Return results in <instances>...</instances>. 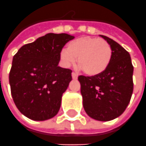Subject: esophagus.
Returning <instances> with one entry per match:
<instances>
[{
    "mask_svg": "<svg viewBox=\"0 0 146 146\" xmlns=\"http://www.w3.org/2000/svg\"><path fill=\"white\" fill-rule=\"evenodd\" d=\"M71 76H72V79H76L78 78V75H76L75 72H72V73H71Z\"/></svg>",
    "mask_w": 146,
    "mask_h": 146,
    "instance_id": "esophagus-1",
    "label": "esophagus"
}]
</instances>
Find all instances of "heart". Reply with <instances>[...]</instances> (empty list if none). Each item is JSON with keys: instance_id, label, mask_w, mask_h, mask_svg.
<instances>
[{"instance_id": "obj_1", "label": "heart", "mask_w": 146, "mask_h": 146, "mask_svg": "<svg viewBox=\"0 0 146 146\" xmlns=\"http://www.w3.org/2000/svg\"><path fill=\"white\" fill-rule=\"evenodd\" d=\"M60 60L64 67L78 61L79 68L86 75H98L109 67L112 48L107 42L98 38L83 36L71 41L60 51Z\"/></svg>"}]
</instances>
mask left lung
Here are the masks:
<instances>
[{"mask_svg":"<svg viewBox=\"0 0 146 146\" xmlns=\"http://www.w3.org/2000/svg\"><path fill=\"white\" fill-rule=\"evenodd\" d=\"M102 36L112 48L109 67L102 74L79 76L86 113L98 121L119 117L129 103L133 90V67L129 52L109 37Z\"/></svg>","mask_w":146,"mask_h":146,"instance_id":"obj_1","label":"left lung"}]
</instances>
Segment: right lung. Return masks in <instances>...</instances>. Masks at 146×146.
I'll use <instances>...</instances> for the list:
<instances>
[{"label":"right lung","mask_w":146,"mask_h":146,"mask_svg":"<svg viewBox=\"0 0 146 146\" xmlns=\"http://www.w3.org/2000/svg\"><path fill=\"white\" fill-rule=\"evenodd\" d=\"M75 37L48 33L22 46L13 56L9 72L11 94L17 109L34 121L55 117L62 95L72 79L70 69L58 66L60 51Z\"/></svg>","instance_id":"1"}]
</instances>
